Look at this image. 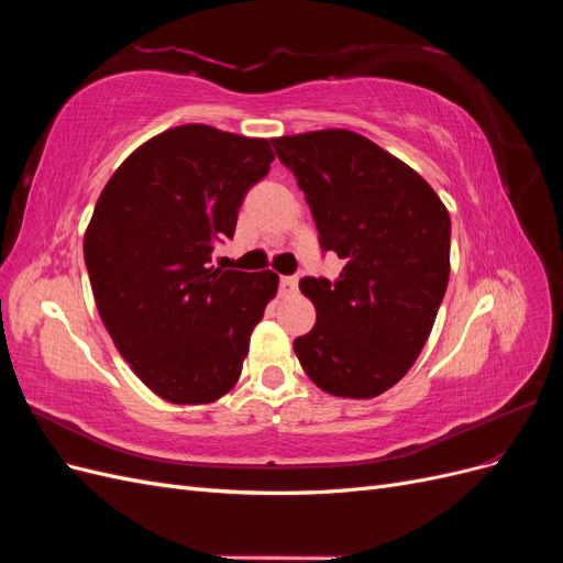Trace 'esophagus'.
Here are the masks:
<instances>
[{
  "mask_svg": "<svg viewBox=\"0 0 563 563\" xmlns=\"http://www.w3.org/2000/svg\"><path fill=\"white\" fill-rule=\"evenodd\" d=\"M279 288H282L284 296L296 294L298 291V277H282L279 279Z\"/></svg>",
  "mask_w": 563,
  "mask_h": 563,
  "instance_id": "34e87169",
  "label": "esophagus"
}]
</instances>
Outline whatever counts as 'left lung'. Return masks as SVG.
<instances>
[{
	"label": "left lung",
	"instance_id": "left-lung-1",
	"mask_svg": "<svg viewBox=\"0 0 563 563\" xmlns=\"http://www.w3.org/2000/svg\"><path fill=\"white\" fill-rule=\"evenodd\" d=\"M272 145L298 178L321 249L345 261L333 284L300 279L317 323L294 340L298 362L333 397H378L434 327L451 272L449 211L428 180L362 133L323 129Z\"/></svg>",
	"mask_w": 563,
	"mask_h": 563
}]
</instances>
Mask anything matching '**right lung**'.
<instances>
[{"mask_svg":"<svg viewBox=\"0 0 563 563\" xmlns=\"http://www.w3.org/2000/svg\"><path fill=\"white\" fill-rule=\"evenodd\" d=\"M272 159L267 139L183 124L135 147L96 201L84 261L98 314L131 371L166 401L225 397L277 296L275 272L211 265Z\"/></svg>","mask_w":563,"mask_h":563,"instance_id":"1","label":"right lung"}]
</instances>
